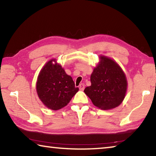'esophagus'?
Returning a JSON list of instances; mask_svg holds the SVG:
<instances>
[{
	"instance_id": "obj_1",
	"label": "esophagus",
	"mask_w": 156,
	"mask_h": 156,
	"mask_svg": "<svg viewBox=\"0 0 156 156\" xmlns=\"http://www.w3.org/2000/svg\"><path fill=\"white\" fill-rule=\"evenodd\" d=\"M79 89H80V90L83 91L84 89V83H81L80 84V86H79Z\"/></svg>"
}]
</instances>
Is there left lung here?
<instances>
[{"mask_svg":"<svg viewBox=\"0 0 156 156\" xmlns=\"http://www.w3.org/2000/svg\"><path fill=\"white\" fill-rule=\"evenodd\" d=\"M91 75V86L84 92L95 106L112 109L122 103L127 89V80L120 66L111 58L100 55Z\"/></svg>","mask_w":156,"mask_h":156,"instance_id":"1","label":"left lung"}]
</instances>
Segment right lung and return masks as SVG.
<instances>
[{
  "instance_id": "obj_1",
  "label": "right lung",
  "mask_w": 156,
  "mask_h": 156,
  "mask_svg": "<svg viewBox=\"0 0 156 156\" xmlns=\"http://www.w3.org/2000/svg\"><path fill=\"white\" fill-rule=\"evenodd\" d=\"M55 63H54L53 62ZM36 92L46 107L59 110L67 105L79 89L56 59L46 62L38 76Z\"/></svg>"
}]
</instances>
